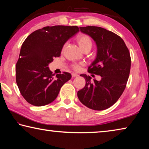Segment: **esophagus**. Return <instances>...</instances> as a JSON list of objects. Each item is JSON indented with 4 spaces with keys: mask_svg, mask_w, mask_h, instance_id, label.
I'll use <instances>...</instances> for the list:
<instances>
[{
    "mask_svg": "<svg viewBox=\"0 0 149 149\" xmlns=\"http://www.w3.org/2000/svg\"><path fill=\"white\" fill-rule=\"evenodd\" d=\"M72 76L73 77H75L79 76V75H78L77 74H76V73H72Z\"/></svg>",
    "mask_w": 149,
    "mask_h": 149,
    "instance_id": "esophagus-1",
    "label": "esophagus"
}]
</instances>
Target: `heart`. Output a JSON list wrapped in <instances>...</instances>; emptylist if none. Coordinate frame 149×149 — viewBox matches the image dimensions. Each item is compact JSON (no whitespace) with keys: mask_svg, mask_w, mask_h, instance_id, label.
<instances>
[{"mask_svg":"<svg viewBox=\"0 0 149 149\" xmlns=\"http://www.w3.org/2000/svg\"><path fill=\"white\" fill-rule=\"evenodd\" d=\"M75 40L77 45H79V47L83 51L87 50H91L92 48V41L89 36H88L87 35L85 34H79L75 37ZM73 69L75 70H79L80 68V65L79 64H74L73 65Z\"/></svg>","mask_w":149,"mask_h":149,"instance_id":"b5f03b06","label":"heart"}]
</instances>
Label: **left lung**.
<instances>
[{
  "label": "left lung",
  "instance_id": "obj_1",
  "mask_svg": "<svg viewBox=\"0 0 149 149\" xmlns=\"http://www.w3.org/2000/svg\"><path fill=\"white\" fill-rule=\"evenodd\" d=\"M79 29L97 45V58L88 72L100 75L101 80L91 82L89 75H80L86 84L77 92L78 99L91 109L106 110L117 102L126 87L131 68L130 51L123 40L114 33L97 26Z\"/></svg>",
  "mask_w": 149,
  "mask_h": 149
}]
</instances>
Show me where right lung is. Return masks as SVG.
Returning a JSON list of instances; mask_svg holds the SVG:
<instances>
[{"instance_id":"right-lung-1","label":"right lung","mask_w":149,"mask_h":149,"mask_svg":"<svg viewBox=\"0 0 149 149\" xmlns=\"http://www.w3.org/2000/svg\"><path fill=\"white\" fill-rule=\"evenodd\" d=\"M79 31L77 26H47L36 30L25 40L16 65L17 87L27 102L36 107L56 99L60 88L70 80L68 72L54 75L49 63L59 57L64 45Z\"/></svg>"}]
</instances>
